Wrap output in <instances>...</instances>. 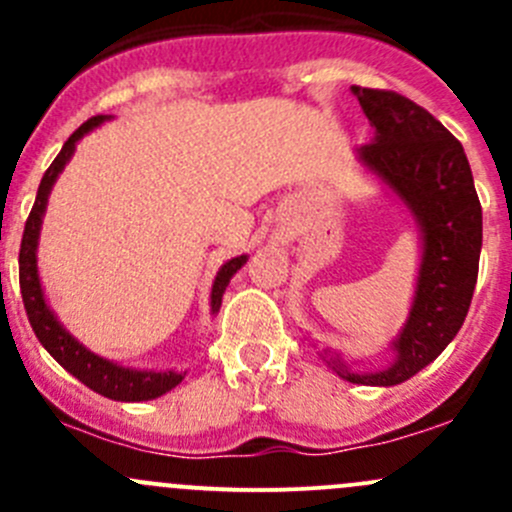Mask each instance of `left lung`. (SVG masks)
I'll return each instance as SVG.
<instances>
[{
    "label": "left lung",
    "instance_id": "obj_1",
    "mask_svg": "<svg viewBox=\"0 0 512 512\" xmlns=\"http://www.w3.org/2000/svg\"><path fill=\"white\" fill-rule=\"evenodd\" d=\"M376 138L359 158L401 195L423 232V262L411 317L396 339V361L384 371L332 369L352 384L394 386L431 364L461 329L478 280L483 213L461 141L411 98L352 86Z\"/></svg>",
    "mask_w": 512,
    "mask_h": 512
}]
</instances>
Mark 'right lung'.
Instances as JSON below:
<instances>
[{"instance_id":"obj_1","label":"right lung","mask_w":512,"mask_h":512,"mask_svg":"<svg viewBox=\"0 0 512 512\" xmlns=\"http://www.w3.org/2000/svg\"><path fill=\"white\" fill-rule=\"evenodd\" d=\"M103 121V116L89 118L86 123H81L74 133L69 136V141L64 143L59 156L54 158V163L46 168L44 178H41L39 190H36L34 208L29 213L27 225H24L22 235V247H19V289H22V302L27 309L29 324H32L36 339L41 342V347L46 349L61 366H64L69 374H74L81 384H86L89 389H94L96 394L106 396L113 401H148L163 396L165 391L175 389V386L183 381V374H173V371H136V369H123V366L111 364V361L101 359V356L91 354L89 349L81 347L59 322L51 314V309L46 307L44 294H41L39 275H36V240H39V227H41V215L46 210V200H49V190L54 185L56 175L64 170L66 160L74 153L76 141H79L84 133H89L91 128H96ZM247 257L240 255L235 260L225 262L220 267L218 277H215L213 294H210V307L213 312H218L220 302H223V292L230 282V277L245 265Z\"/></svg>"}]
</instances>
